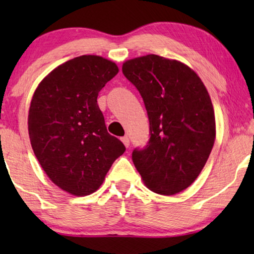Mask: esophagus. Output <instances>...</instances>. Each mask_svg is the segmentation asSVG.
Here are the masks:
<instances>
[{
  "mask_svg": "<svg viewBox=\"0 0 254 254\" xmlns=\"http://www.w3.org/2000/svg\"><path fill=\"white\" fill-rule=\"evenodd\" d=\"M121 141L124 142V144H125V147H129V137L128 136H124V137H121Z\"/></svg>",
  "mask_w": 254,
  "mask_h": 254,
  "instance_id": "34e87169",
  "label": "esophagus"
}]
</instances>
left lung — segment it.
Returning a JSON list of instances; mask_svg holds the SVG:
<instances>
[{"instance_id": "1", "label": "left lung", "mask_w": 254, "mask_h": 254, "mask_svg": "<svg viewBox=\"0 0 254 254\" xmlns=\"http://www.w3.org/2000/svg\"><path fill=\"white\" fill-rule=\"evenodd\" d=\"M123 72L143 99L149 141L131 154L148 189L173 195L202 171L215 141L213 104L199 76L186 64L149 54L128 60Z\"/></svg>"}]
</instances>
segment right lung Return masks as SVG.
<instances>
[{
  "label": "right lung",
  "mask_w": 254,
  "mask_h": 254,
  "mask_svg": "<svg viewBox=\"0 0 254 254\" xmlns=\"http://www.w3.org/2000/svg\"><path fill=\"white\" fill-rule=\"evenodd\" d=\"M119 69L97 55L71 59L50 72L34 92L29 135L41 168L55 185L77 196L96 192L126 150L107 133L97 97Z\"/></svg>",
  "instance_id": "1"
}]
</instances>
